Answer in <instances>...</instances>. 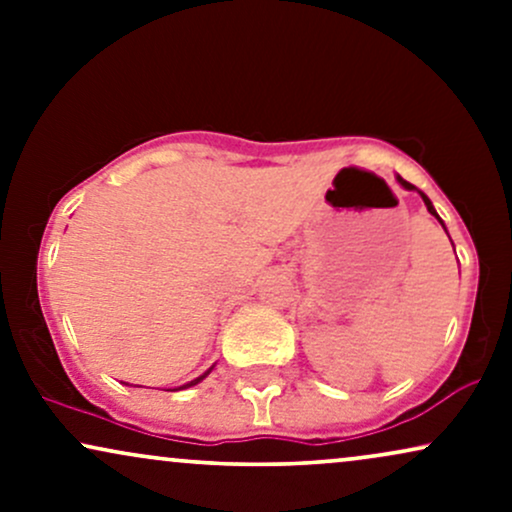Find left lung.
Listing matches in <instances>:
<instances>
[{
    "label": "left lung",
    "instance_id": "1",
    "mask_svg": "<svg viewBox=\"0 0 512 512\" xmlns=\"http://www.w3.org/2000/svg\"><path fill=\"white\" fill-rule=\"evenodd\" d=\"M397 180H399V185H402V187H407V190H416V187H414V185H411V182H407V180H402V178H399V175H397ZM419 195H421V199H424L426 209H428V211H431V214H433V216H436V219L440 221V216L436 214V209H433L431 199H428V197L424 195V192H419ZM440 226H443V228H445V223H443V221H440ZM445 233H448V231H445Z\"/></svg>",
    "mask_w": 512,
    "mask_h": 512
}]
</instances>
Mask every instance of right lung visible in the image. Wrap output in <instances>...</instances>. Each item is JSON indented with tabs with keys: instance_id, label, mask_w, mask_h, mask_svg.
Returning a JSON list of instances; mask_svg holds the SVG:
<instances>
[{
	"instance_id": "right-lung-1",
	"label": "right lung",
	"mask_w": 512,
	"mask_h": 512,
	"mask_svg": "<svg viewBox=\"0 0 512 512\" xmlns=\"http://www.w3.org/2000/svg\"><path fill=\"white\" fill-rule=\"evenodd\" d=\"M211 373V368L207 370V373H204V375H199V378H195V380H190V383H185V385H180V387H175V390H187V387H192V385H197V383H202V380L204 378H207V375Z\"/></svg>"
}]
</instances>
